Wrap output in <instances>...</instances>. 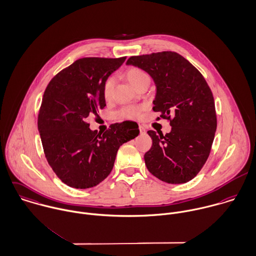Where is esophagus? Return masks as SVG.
<instances>
[{"instance_id": "34e87169", "label": "esophagus", "mask_w": 256, "mask_h": 256, "mask_svg": "<svg viewBox=\"0 0 256 256\" xmlns=\"http://www.w3.org/2000/svg\"><path fill=\"white\" fill-rule=\"evenodd\" d=\"M139 130H140L141 133H145V128L143 126H141V125L139 126Z\"/></svg>"}]
</instances>
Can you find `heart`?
<instances>
[{"label": "heart", "instance_id": "1", "mask_svg": "<svg viewBox=\"0 0 256 256\" xmlns=\"http://www.w3.org/2000/svg\"><path fill=\"white\" fill-rule=\"evenodd\" d=\"M125 76H126L127 80L135 87L139 86L145 78H149L148 74L139 68H130L129 70H126ZM114 84H115V78L112 76H108L105 80V82L103 84V88H102L104 98L109 99L111 97V95L113 93V89H114ZM146 108H147L146 105L124 106L116 112V117L119 119H126V120L138 119L141 116L142 112Z\"/></svg>", "mask_w": 256, "mask_h": 256}]
</instances>
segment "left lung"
<instances>
[{"mask_svg":"<svg viewBox=\"0 0 256 256\" xmlns=\"http://www.w3.org/2000/svg\"><path fill=\"white\" fill-rule=\"evenodd\" d=\"M126 64L153 78L157 86L153 110L160 113L156 120L166 119L172 126L165 136L148 131L153 144L144 156L147 169L168 184L190 180L206 164L216 130L210 86L188 60L174 52L134 56Z\"/></svg>","mask_w":256,"mask_h":256,"instance_id":"8db88e82","label":"left lung"}]
</instances>
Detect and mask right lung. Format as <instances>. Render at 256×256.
Here are the masks:
<instances>
[{
	"instance_id": "1",
	"label": "right lung",
	"mask_w": 256,
	"mask_h": 256,
	"mask_svg": "<svg viewBox=\"0 0 256 256\" xmlns=\"http://www.w3.org/2000/svg\"><path fill=\"white\" fill-rule=\"evenodd\" d=\"M126 60L84 58L54 76L46 86L38 116L46 159L66 184L88 188L113 169L119 147L139 135L136 123L111 124L104 133L87 119L106 106L105 80Z\"/></svg>"
}]
</instances>
